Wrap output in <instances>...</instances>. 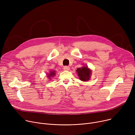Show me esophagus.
Returning a JSON list of instances; mask_svg holds the SVG:
<instances>
[{
    "label": "esophagus",
    "mask_w": 135,
    "mask_h": 135,
    "mask_svg": "<svg viewBox=\"0 0 135 135\" xmlns=\"http://www.w3.org/2000/svg\"><path fill=\"white\" fill-rule=\"evenodd\" d=\"M63 69L65 71H69L70 70V68L68 66H65L64 68H63Z\"/></svg>",
    "instance_id": "1"
}]
</instances>
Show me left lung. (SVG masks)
<instances>
[{
    "label": "left lung",
    "instance_id": "obj_1",
    "mask_svg": "<svg viewBox=\"0 0 135 135\" xmlns=\"http://www.w3.org/2000/svg\"><path fill=\"white\" fill-rule=\"evenodd\" d=\"M76 71L80 80L84 81L90 80L91 75V70L88 68V66L78 68Z\"/></svg>",
    "mask_w": 135,
    "mask_h": 135
}]
</instances>
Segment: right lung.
<instances>
[{
  "mask_svg": "<svg viewBox=\"0 0 135 135\" xmlns=\"http://www.w3.org/2000/svg\"><path fill=\"white\" fill-rule=\"evenodd\" d=\"M56 75L55 74V71H51L49 74H47V77L50 79L51 77H52Z\"/></svg>",
  "mask_w": 135,
  "mask_h": 135,
  "instance_id": "1",
  "label": "right lung"
}]
</instances>
